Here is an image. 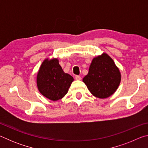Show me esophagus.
<instances>
[{"label": "esophagus", "instance_id": "1", "mask_svg": "<svg viewBox=\"0 0 148 148\" xmlns=\"http://www.w3.org/2000/svg\"><path fill=\"white\" fill-rule=\"evenodd\" d=\"M75 78H76V80H81L82 79V77H80L79 76H76V77H75Z\"/></svg>", "mask_w": 148, "mask_h": 148}]
</instances>
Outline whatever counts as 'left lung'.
Returning a JSON list of instances; mask_svg holds the SVG:
<instances>
[{
    "label": "left lung",
    "instance_id": "left-lung-1",
    "mask_svg": "<svg viewBox=\"0 0 148 148\" xmlns=\"http://www.w3.org/2000/svg\"><path fill=\"white\" fill-rule=\"evenodd\" d=\"M121 73L108 55L103 53L93 58L83 82L93 96L106 99L113 95L121 82Z\"/></svg>",
    "mask_w": 148,
    "mask_h": 148
}]
</instances>
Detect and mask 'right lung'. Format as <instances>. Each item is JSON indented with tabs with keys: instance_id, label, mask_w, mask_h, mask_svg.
Segmentation results:
<instances>
[{
	"instance_id": "add662e5",
	"label": "right lung",
	"mask_w": 148,
	"mask_h": 148,
	"mask_svg": "<svg viewBox=\"0 0 148 148\" xmlns=\"http://www.w3.org/2000/svg\"><path fill=\"white\" fill-rule=\"evenodd\" d=\"M73 81V77L64 72L58 59L56 58L45 59L36 77L37 87L40 92L53 101L63 98Z\"/></svg>"
}]
</instances>
